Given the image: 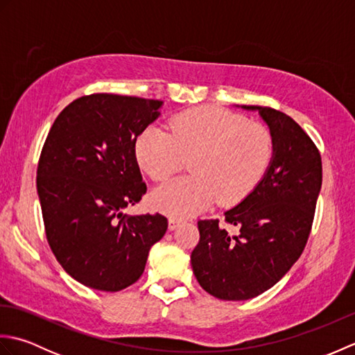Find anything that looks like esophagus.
I'll list each match as a JSON object with an SVG mask.
<instances>
[{"mask_svg": "<svg viewBox=\"0 0 355 355\" xmlns=\"http://www.w3.org/2000/svg\"><path fill=\"white\" fill-rule=\"evenodd\" d=\"M180 224H182V221L180 220H175V218H169V230H175L177 227H180Z\"/></svg>", "mask_w": 355, "mask_h": 355, "instance_id": "esophagus-1", "label": "esophagus"}]
</instances>
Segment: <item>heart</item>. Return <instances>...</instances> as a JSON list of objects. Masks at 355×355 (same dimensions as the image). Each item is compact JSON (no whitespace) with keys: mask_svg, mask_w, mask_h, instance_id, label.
Here are the masks:
<instances>
[{"mask_svg":"<svg viewBox=\"0 0 355 355\" xmlns=\"http://www.w3.org/2000/svg\"><path fill=\"white\" fill-rule=\"evenodd\" d=\"M275 153L273 135L261 123L220 108L180 112L171 134L148 126L135 140V155L148 175L162 182L189 160L191 177L169 180L150 192V206L171 218H189L218 198L236 205L266 175Z\"/></svg>","mask_w":355,"mask_h":355,"instance_id":"b5f03b06","label":"heart"}]
</instances>
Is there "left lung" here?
<instances>
[{
	"label": "left lung",
	"mask_w": 355,
	"mask_h": 355,
	"mask_svg": "<svg viewBox=\"0 0 355 355\" xmlns=\"http://www.w3.org/2000/svg\"><path fill=\"white\" fill-rule=\"evenodd\" d=\"M256 111L273 135L275 153L258 186L225 210V221L239 235L198 221L200 243L191 254L197 281L223 300H247L270 290L302 254L322 187L318 148L294 120L281 111L236 105Z\"/></svg>",
	"instance_id": "obj_1"
}]
</instances>
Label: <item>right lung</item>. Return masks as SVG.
I'll return each mask as SVG.
<instances>
[{
	"mask_svg": "<svg viewBox=\"0 0 355 355\" xmlns=\"http://www.w3.org/2000/svg\"><path fill=\"white\" fill-rule=\"evenodd\" d=\"M162 108V101L141 97H79L56 117L44 143L36 189L45 235L62 268L89 288L132 285L168 230L160 214L123 212L146 192L135 140Z\"/></svg>",
	"mask_w": 355,
	"mask_h": 355,
	"instance_id": "add662e5",
	"label": "right lung"
}]
</instances>
